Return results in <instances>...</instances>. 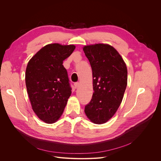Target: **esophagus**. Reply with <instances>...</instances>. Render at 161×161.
Wrapping results in <instances>:
<instances>
[{"instance_id":"34e87169","label":"esophagus","mask_w":161,"mask_h":161,"mask_svg":"<svg viewBox=\"0 0 161 161\" xmlns=\"http://www.w3.org/2000/svg\"><path fill=\"white\" fill-rule=\"evenodd\" d=\"M79 85H80V83H78V82H76V83H75V84H74V85H75V88H77L78 87V86H79Z\"/></svg>"}]
</instances>
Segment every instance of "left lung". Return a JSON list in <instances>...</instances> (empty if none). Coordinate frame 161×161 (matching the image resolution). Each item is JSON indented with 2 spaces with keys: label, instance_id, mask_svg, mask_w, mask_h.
Returning a JSON list of instances; mask_svg holds the SVG:
<instances>
[{
  "label": "left lung",
  "instance_id": "1",
  "mask_svg": "<svg viewBox=\"0 0 161 161\" xmlns=\"http://www.w3.org/2000/svg\"><path fill=\"white\" fill-rule=\"evenodd\" d=\"M83 50L92 70L94 90L85 113L92 122L103 124L113 117L122 101L127 84V66L108 44L85 45Z\"/></svg>",
  "mask_w": 161,
  "mask_h": 161
}]
</instances>
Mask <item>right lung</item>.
Wrapping results in <instances>:
<instances>
[{
	"label": "right lung",
	"instance_id": "1",
	"mask_svg": "<svg viewBox=\"0 0 161 161\" xmlns=\"http://www.w3.org/2000/svg\"><path fill=\"white\" fill-rule=\"evenodd\" d=\"M76 47L48 44L29 61L25 84L32 108L38 118L53 124L61 117L72 92L63 61Z\"/></svg>",
	"mask_w": 161,
	"mask_h": 161
}]
</instances>
